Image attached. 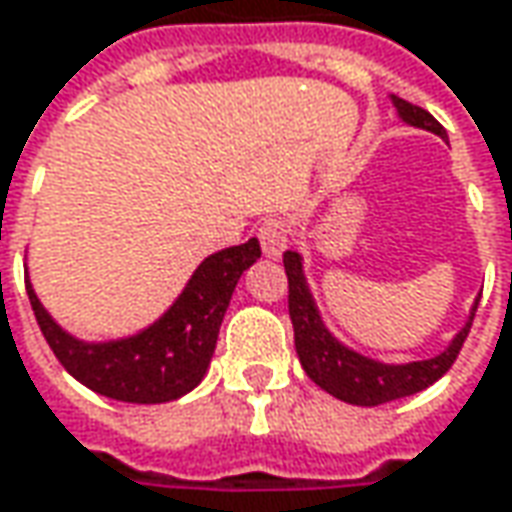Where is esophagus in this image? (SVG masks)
Instances as JSON below:
<instances>
[{
	"mask_svg": "<svg viewBox=\"0 0 512 512\" xmlns=\"http://www.w3.org/2000/svg\"><path fill=\"white\" fill-rule=\"evenodd\" d=\"M262 250H265L267 259H279L287 250V225L282 219H265L259 230H256Z\"/></svg>",
	"mask_w": 512,
	"mask_h": 512,
	"instance_id": "1",
	"label": "esophagus"
}]
</instances>
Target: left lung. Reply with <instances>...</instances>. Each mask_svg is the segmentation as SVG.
<instances>
[{"label": "left lung", "instance_id": "8db88e82", "mask_svg": "<svg viewBox=\"0 0 512 512\" xmlns=\"http://www.w3.org/2000/svg\"><path fill=\"white\" fill-rule=\"evenodd\" d=\"M390 102H393V108H396L404 125L430 130L447 142V130L427 110L416 108V105L404 102L393 93H390ZM285 273L287 285H290L287 307H290V322H293V339H296V353H299V362L305 367V373L330 396H336L347 404H359V407L396 402V399L413 396L433 382H439L450 370V364L456 362L464 339L470 333V325H473L476 305H479V302L473 305L464 327L439 356L422 359V362H379L373 356H364L359 350L347 347L342 339H336L330 333V327L322 319V310L313 299V290L307 285L305 259L299 250H287L285 253Z\"/></svg>", "mask_w": 512, "mask_h": 512}]
</instances>
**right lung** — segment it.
<instances>
[{
    "label": "right lung",
    "instance_id": "add662e5",
    "mask_svg": "<svg viewBox=\"0 0 512 512\" xmlns=\"http://www.w3.org/2000/svg\"><path fill=\"white\" fill-rule=\"evenodd\" d=\"M259 256V239L210 253L156 322L102 342L68 333L39 302L30 276L25 285L50 350L76 382L116 402L162 404L182 399L205 379L233 290Z\"/></svg>",
    "mask_w": 512,
    "mask_h": 512
}]
</instances>
